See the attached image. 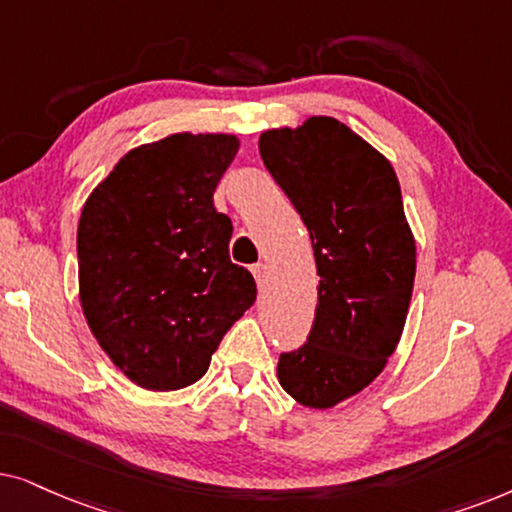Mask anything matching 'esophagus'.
I'll list each match as a JSON object with an SVG mask.
<instances>
[{
    "label": "esophagus",
    "instance_id": "esophagus-1",
    "mask_svg": "<svg viewBox=\"0 0 512 512\" xmlns=\"http://www.w3.org/2000/svg\"><path fill=\"white\" fill-rule=\"evenodd\" d=\"M252 276H255V281H257V288H264V283H267V267H264V264H255V267H252Z\"/></svg>",
    "mask_w": 512,
    "mask_h": 512
}]
</instances>
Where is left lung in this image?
<instances>
[{
	"label": "left lung",
	"instance_id": "1",
	"mask_svg": "<svg viewBox=\"0 0 512 512\" xmlns=\"http://www.w3.org/2000/svg\"><path fill=\"white\" fill-rule=\"evenodd\" d=\"M262 161L311 236L320 276L306 344L281 353L278 381L327 410L384 370L403 335L417 248L386 156L332 117L260 135Z\"/></svg>",
	"mask_w": 512,
	"mask_h": 512
}]
</instances>
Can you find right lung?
Masks as SVG:
<instances>
[{
	"mask_svg": "<svg viewBox=\"0 0 512 512\" xmlns=\"http://www.w3.org/2000/svg\"><path fill=\"white\" fill-rule=\"evenodd\" d=\"M238 140L175 133L121 156L81 210L79 297L102 351L149 391L206 374L227 330L255 304L229 260L231 220L213 194Z\"/></svg>",
	"mask_w": 512,
	"mask_h": 512,
	"instance_id": "add662e5",
	"label": "right lung"
}]
</instances>
